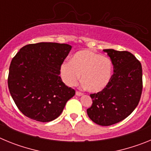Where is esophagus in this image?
<instances>
[{
  "instance_id": "34e87169",
  "label": "esophagus",
  "mask_w": 151,
  "mask_h": 151,
  "mask_svg": "<svg viewBox=\"0 0 151 151\" xmlns=\"http://www.w3.org/2000/svg\"><path fill=\"white\" fill-rule=\"evenodd\" d=\"M76 94L77 96H78V97H79V96L83 95V94H82V92H80V91H76Z\"/></svg>"
}]
</instances>
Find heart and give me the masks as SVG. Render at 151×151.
Wrapping results in <instances>:
<instances>
[{"label":"heart","instance_id":"b5f03b06","mask_svg":"<svg viewBox=\"0 0 151 151\" xmlns=\"http://www.w3.org/2000/svg\"><path fill=\"white\" fill-rule=\"evenodd\" d=\"M113 63L108 57L89 50L76 52L70 61L63 63L60 76L64 83L74 86L80 79L91 92H100L107 87L113 76Z\"/></svg>","mask_w":151,"mask_h":151}]
</instances>
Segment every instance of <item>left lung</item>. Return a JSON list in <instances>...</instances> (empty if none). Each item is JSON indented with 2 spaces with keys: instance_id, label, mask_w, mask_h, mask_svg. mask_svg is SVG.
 Returning a JSON list of instances; mask_svg holds the SVG:
<instances>
[{
  "instance_id": "1",
  "label": "left lung",
  "mask_w": 151,
  "mask_h": 151,
  "mask_svg": "<svg viewBox=\"0 0 151 151\" xmlns=\"http://www.w3.org/2000/svg\"><path fill=\"white\" fill-rule=\"evenodd\" d=\"M113 65V74L107 87L91 94L92 105L88 116L96 124L107 126L129 116L138 106L142 92V67L128 51L105 49Z\"/></svg>"
}]
</instances>
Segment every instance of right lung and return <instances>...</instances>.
Masks as SVG:
<instances>
[{
    "label": "right lung",
    "instance_id": "obj_1",
    "mask_svg": "<svg viewBox=\"0 0 151 151\" xmlns=\"http://www.w3.org/2000/svg\"><path fill=\"white\" fill-rule=\"evenodd\" d=\"M71 49L66 44L40 42L22 47L13 57L8 88L26 116L42 122L54 120L75 95L60 76L61 64Z\"/></svg>",
    "mask_w": 151,
    "mask_h": 151
}]
</instances>
